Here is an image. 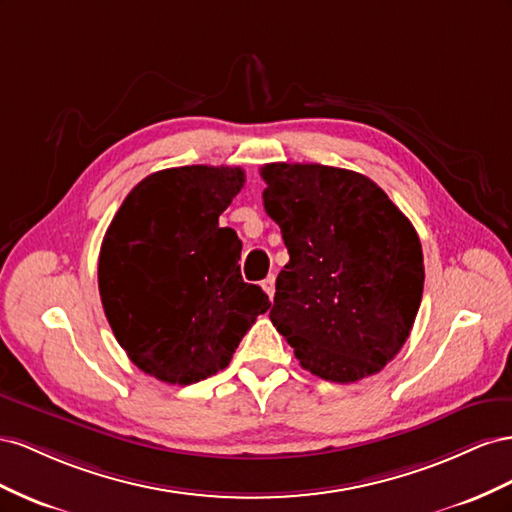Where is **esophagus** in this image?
I'll use <instances>...</instances> for the list:
<instances>
[{"label":"esophagus","mask_w":512,"mask_h":512,"mask_svg":"<svg viewBox=\"0 0 512 512\" xmlns=\"http://www.w3.org/2000/svg\"><path fill=\"white\" fill-rule=\"evenodd\" d=\"M274 283H276V279H274V274H270V276H268V279H266L264 283H261V287H264V289H266V294L270 296V300L274 298Z\"/></svg>","instance_id":"esophagus-1"}]
</instances>
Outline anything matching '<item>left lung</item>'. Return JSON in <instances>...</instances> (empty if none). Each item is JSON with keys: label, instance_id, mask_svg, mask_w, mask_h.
Listing matches in <instances>:
<instances>
[{"label": "left lung", "instance_id": "1", "mask_svg": "<svg viewBox=\"0 0 512 512\" xmlns=\"http://www.w3.org/2000/svg\"><path fill=\"white\" fill-rule=\"evenodd\" d=\"M261 178L289 251L272 324L302 369L328 382L382 371L410 337L425 285L410 218L356 171L272 163Z\"/></svg>", "mask_w": 512, "mask_h": 512}]
</instances>
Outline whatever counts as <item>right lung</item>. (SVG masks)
Returning <instances> with one entry per match:
<instances>
[{
    "instance_id": "add662e5",
    "label": "right lung",
    "mask_w": 512,
    "mask_h": 512,
    "mask_svg": "<svg viewBox=\"0 0 512 512\" xmlns=\"http://www.w3.org/2000/svg\"><path fill=\"white\" fill-rule=\"evenodd\" d=\"M244 186L240 167L156 171L128 193L98 257L102 309L137 367L195 384L223 371L257 315L270 309L242 281L236 231L218 227Z\"/></svg>"
}]
</instances>
